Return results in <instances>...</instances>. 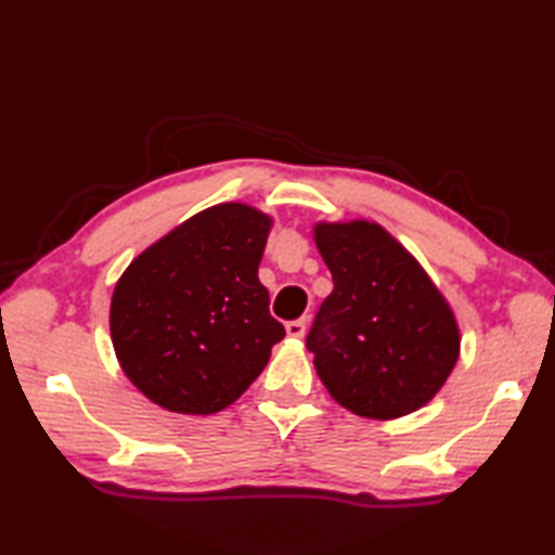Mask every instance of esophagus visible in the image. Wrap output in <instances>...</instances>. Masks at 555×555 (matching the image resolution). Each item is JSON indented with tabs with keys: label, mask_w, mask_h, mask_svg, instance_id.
<instances>
[{
	"label": "esophagus",
	"mask_w": 555,
	"mask_h": 555,
	"mask_svg": "<svg viewBox=\"0 0 555 555\" xmlns=\"http://www.w3.org/2000/svg\"><path fill=\"white\" fill-rule=\"evenodd\" d=\"M286 334L291 338H302L305 336V320H293L286 324Z\"/></svg>",
	"instance_id": "34e87169"
}]
</instances>
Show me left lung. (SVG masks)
<instances>
[{
  "label": "left lung",
  "mask_w": 555,
  "mask_h": 555,
  "mask_svg": "<svg viewBox=\"0 0 555 555\" xmlns=\"http://www.w3.org/2000/svg\"><path fill=\"white\" fill-rule=\"evenodd\" d=\"M314 243L334 279L308 334L326 391L370 420L427 405L460 356L457 322L441 291L374 221H322Z\"/></svg>",
  "instance_id": "left-lung-1"
}]
</instances>
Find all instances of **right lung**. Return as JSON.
<instances>
[{"label": "right lung", "mask_w": 555, "mask_h": 555, "mask_svg": "<svg viewBox=\"0 0 555 555\" xmlns=\"http://www.w3.org/2000/svg\"><path fill=\"white\" fill-rule=\"evenodd\" d=\"M271 217L223 203L140 253L116 281L109 328L128 379L152 403L211 415L238 400L286 328L259 284Z\"/></svg>", "instance_id": "right-lung-1"}]
</instances>
